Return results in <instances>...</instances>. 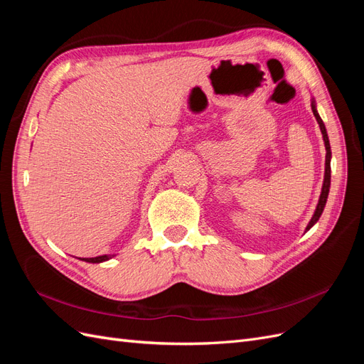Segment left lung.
I'll return each instance as SVG.
<instances>
[{"mask_svg": "<svg viewBox=\"0 0 364 364\" xmlns=\"http://www.w3.org/2000/svg\"><path fill=\"white\" fill-rule=\"evenodd\" d=\"M311 109H313V114H314V117H316L317 124H318V127H321V132H322L323 142H325V150H326V156H325V176H323L322 193H321V197H318L316 211H314V214H313V217H311V220H310V223H308L306 228H305V232H306V230H310V229L317 223V220L321 218V215H322V213H323V208H325V205H326L329 186H331V146H329L326 127H325V124H323V121H322L321 115H318V112H317L314 98H311Z\"/></svg>", "mask_w": 364, "mask_h": 364, "instance_id": "left-lung-1", "label": "left lung"}]
</instances>
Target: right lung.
Listing matches in <instances>:
<instances>
[{"label":"right lung","instance_id":"add662e5","mask_svg":"<svg viewBox=\"0 0 364 364\" xmlns=\"http://www.w3.org/2000/svg\"><path fill=\"white\" fill-rule=\"evenodd\" d=\"M115 255H100V257H95V258H79V259H82V261H86V262H92V264H98V262H103V261H107V259H111V258H114Z\"/></svg>","mask_w":364,"mask_h":364}]
</instances>
